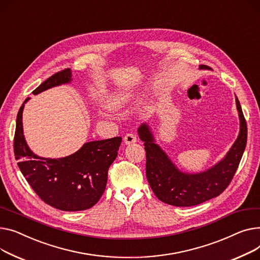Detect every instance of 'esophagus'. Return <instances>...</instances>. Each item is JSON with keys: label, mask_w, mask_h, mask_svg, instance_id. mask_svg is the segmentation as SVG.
Returning <instances> with one entry per match:
<instances>
[{"label": "esophagus", "mask_w": 260, "mask_h": 260, "mask_svg": "<svg viewBox=\"0 0 260 260\" xmlns=\"http://www.w3.org/2000/svg\"><path fill=\"white\" fill-rule=\"evenodd\" d=\"M124 142H125V144H127V145H130V144L135 143V142H136V136H135V134H133V133H127V134L125 135V137H124Z\"/></svg>", "instance_id": "obj_1"}]
</instances>
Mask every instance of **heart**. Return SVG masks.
I'll use <instances>...</instances> for the list:
<instances>
[{"label": "heart", "instance_id": "heart-1", "mask_svg": "<svg viewBox=\"0 0 260 260\" xmlns=\"http://www.w3.org/2000/svg\"><path fill=\"white\" fill-rule=\"evenodd\" d=\"M130 100V93L128 92H117L113 94L110 100L109 104L112 108H120L124 105H126Z\"/></svg>", "mask_w": 260, "mask_h": 260}]
</instances>
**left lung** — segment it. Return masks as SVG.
I'll use <instances>...</instances> for the list:
<instances>
[{"label": "left lung", "mask_w": 260, "mask_h": 260, "mask_svg": "<svg viewBox=\"0 0 260 260\" xmlns=\"http://www.w3.org/2000/svg\"><path fill=\"white\" fill-rule=\"evenodd\" d=\"M201 69H208L202 65ZM240 119V130L236 142L223 159L209 170L189 174L179 171L168 155L154 143V137L148 125L139 128L140 139L146 150V175L149 185L162 203L175 207H192L205 203L221 194L237 170L247 145L248 128L241 106L236 98Z\"/></svg>", "instance_id": "1"}]
</instances>
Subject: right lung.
<instances>
[{
  "label": "right lung",
  "mask_w": 260,
  "mask_h": 260,
  "mask_svg": "<svg viewBox=\"0 0 260 260\" xmlns=\"http://www.w3.org/2000/svg\"><path fill=\"white\" fill-rule=\"evenodd\" d=\"M71 82L69 68L58 71L32 91L41 93L49 88ZM17 116L13 150L18 166L28 184L47 205L68 212L93 207L102 197L108 170L117 156L121 137L86 143L75 153L63 158H43L29 149L23 134V109Z\"/></svg>",
  "instance_id": "right-lung-1"
}]
</instances>
